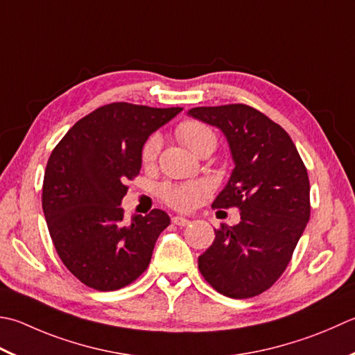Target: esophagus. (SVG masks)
<instances>
[{
  "instance_id": "obj_1",
  "label": "esophagus",
  "mask_w": 355,
  "mask_h": 355,
  "mask_svg": "<svg viewBox=\"0 0 355 355\" xmlns=\"http://www.w3.org/2000/svg\"><path fill=\"white\" fill-rule=\"evenodd\" d=\"M172 223L180 226V227H184V226H187V225H191V221L187 220V218H183V217H173V218H172Z\"/></svg>"
}]
</instances>
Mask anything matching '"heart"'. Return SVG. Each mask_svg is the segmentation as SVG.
<instances>
[{"instance_id":"heart-1","label":"heart","mask_w":355,"mask_h":355,"mask_svg":"<svg viewBox=\"0 0 355 355\" xmlns=\"http://www.w3.org/2000/svg\"><path fill=\"white\" fill-rule=\"evenodd\" d=\"M178 140L186 148H189L196 154H201L203 150H214L217 148V137L209 126L196 120H187L178 124L175 130ZM159 149H162V137L152 134L148 140L143 143L141 148V163L152 164L157 159ZM207 192V186L203 182H189V183H166L159 189V197L166 205L175 211H191L198 203V200Z\"/></svg>"}]
</instances>
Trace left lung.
Segmentation results:
<instances>
[{
  "instance_id": "left-lung-1",
  "label": "left lung",
  "mask_w": 355,
  "mask_h": 355,
  "mask_svg": "<svg viewBox=\"0 0 355 355\" xmlns=\"http://www.w3.org/2000/svg\"><path fill=\"white\" fill-rule=\"evenodd\" d=\"M223 130L235 168L214 209L239 207L240 223H221L198 257L205 280L231 298L265 293L280 279L311 215L309 177L280 124L246 104L189 110Z\"/></svg>"
}]
</instances>
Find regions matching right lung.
<instances>
[{"label": "right lung", "instance_id": "right-lung-1", "mask_svg": "<svg viewBox=\"0 0 355 355\" xmlns=\"http://www.w3.org/2000/svg\"><path fill=\"white\" fill-rule=\"evenodd\" d=\"M182 110L106 104L76 121L49 157L41 196L49 234L86 286L116 291L148 269L169 215L152 209L126 221L120 205L140 173L143 143Z\"/></svg>", "mask_w": 355, "mask_h": 355}]
</instances>
